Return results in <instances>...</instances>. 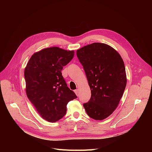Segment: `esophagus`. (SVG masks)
Returning <instances> with one entry per match:
<instances>
[{"label": "esophagus", "instance_id": "1", "mask_svg": "<svg viewBox=\"0 0 152 152\" xmlns=\"http://www.w3.org/2000/svg\"><path fill=\"white\" fill-rule=\"evenodd\" d=\"M75 93L78 96V95H79V90H78V89L75 90Z\"/></svg>", "mask_w": 152, "mask_h": 152}]
</instances>
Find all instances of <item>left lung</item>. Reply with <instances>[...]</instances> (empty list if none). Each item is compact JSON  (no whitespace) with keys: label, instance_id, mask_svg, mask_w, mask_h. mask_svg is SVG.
<instances>
[{"label":"left lung","instance_id":"1","mask_svg":"<svg viewBox=\"0 0 152 152\" xmlns=\"http://www.w3.org/2000/svg\"><path fill=\"white\" fill-rule=\"evenodd\" d=\"M91 89L88 102L83 103L86 114L102 120L113 114L122 97L127 83L124 64L114 48L94 42L76 51Z\"/></svg>","mask_w":152,"mask_h":152}]
</instances>
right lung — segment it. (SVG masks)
<instances>
[{
    "mask_svg": "<svg viewBox=\"0 0 152 152\" xmlns=\"http://www.w3.org/2000/svg\"><path fill=\"white\" fill-rule=\"evenodd\" d=\"M74 50L58 47L43 49L31 57L25 69L26 95L40 116L54 123L66 114L67 104L77 98L62 76Z\"/></svg>",
    "mask_w": 152,
    "mask_h": 152,
    "instance_id": "1",
    "label": "right lung"
}]
</instances>
